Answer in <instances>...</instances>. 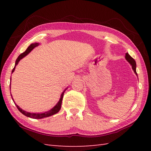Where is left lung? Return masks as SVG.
<instances>
[{"mask_svg": "<svg viewBox=\"0 0 151 151\" xmlns=\"http://www.w3.org/2000/svg\"><path fill=\"white\" fill-rule=\"evenodd\" d=\"M125 59H126L127 62L130 64L131 66H132V68L134 70V73L136 74V76H137V74L136 73V61L134 60L133 58H132L129 55V53H127L126 54H125Z\"/></svg>", "mask_w": 151, "mask_h": 151, "instance_id": "1", "label": "left lung"}]
</instances>
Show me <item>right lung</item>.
Listing matches in <instances>:
<instances>
[{
	"label": "right lung",
	"instance_id": "right-lung-1",
	"mask_svg": "<svg viewBox=\"0 0 151 151\" xmlns=\"http://www.w3.org/2000/svg\"><path fill=\"white\" fill-rule=\"evenodd\" d=\"M38 45H39V43H34L31 44L27 48V49L25 50L24 52H22V54H21L20 55L18 56L17 60H16V61H15V67H14V68L13 69L12 71V73H13L14 72V70L15 69V67L19 63V61H20L21 59L23 58L24 57L26 56L27 54H29L31 52V51L34 49L35 47L38 46ZM10 80H12L11 78H10ZM9 88H10V89H11V83H10V86H9ZM67 89V88H66V89H65V90H64L62 92V93L61 94L60 99L59 101L57 102V104L55 106H54L52 108H51L50 110H49V111H47L45 112H41V113H30V112H28V111H24L23 110H22V109L20 107H19L18 105H17V104L15 103V102H14V103H15L16 106H17L18 110H19V111H20L21 113H22L23 115H24L25 116L28 117H30V118H32V119H42V118H45V117H49V116H51V115L57 114L58 112L60 110L61 106H62V99H63V94H64V93H65V90H66ZM10 93H11V92H10ZM11 96H12V94H11ZM12 99H13V101H14V99L12 98Z\"/></svg>",
	"mask_w": 151,
	"mask_h": 151
}]
</instances>
